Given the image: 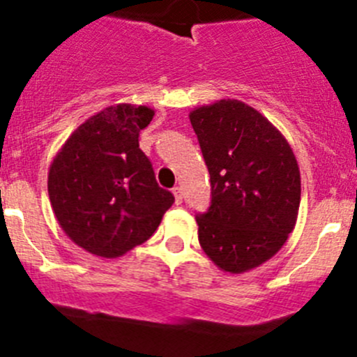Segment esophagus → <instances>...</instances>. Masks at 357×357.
I'll return each instance as SVG.
<instances>
[{"instance_id":"1","label":"esophagus","mask_w":357,"mask_h":357,"mask_svg":"<svg viewBox=\"0 0 357 357\" xmlns=\"http://www.w3.org/2000/svg\"><path fill=\"white\" fill-rule=\"evenodd\" d=\"M172 194H174V197H176V204H181V201H183L181 186H174V188H172Z\"/></svg>"}]
</instances>
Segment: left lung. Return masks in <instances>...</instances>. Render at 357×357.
<instances>
[{
    "label": "left lung",
    "instance_id": "left-lung-1",
    "mask_svg": "<svg viewBox=\"0 0 357 357\" xmlns=\"http://www.w3.org/2000/svg\"><path fill=\"white\" fill-rule=\"evenodd\" d=\"M211 181L199 243L218 268L243 273L271 259L298 218L301 178L291 146L261 112L220 100L190 112Z\"/></svg>",
    "mask_w": 357,
    "mask_h": 357
}]
</instances>
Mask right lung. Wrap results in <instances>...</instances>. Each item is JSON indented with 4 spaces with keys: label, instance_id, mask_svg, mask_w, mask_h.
I'll use <instances>...</instances> for the list:
<instances>
[{
    "label": "right lung",
    "instance_id": "right-lung-1",
    "mask_svg": "<svg viewBox=\"0 0 357 357\" xmlns=\"http://www.w3.org/2000/svg\"><path fill=\"white\" fill-rule=\"evenodd\" d=\"M153 116L144 105L103 109L70 135L52 162V211L89 254L114 259L148 241L174 202L139 148V133Z\"/></svg>",
    "mask_w": 357,
    "mask_h": 357
}]
</instances>
